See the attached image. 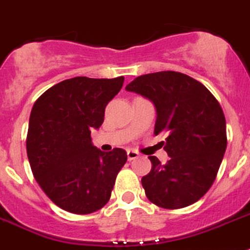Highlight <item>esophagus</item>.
<instances>
[{
	"mask_svg": "<svg viewBox=\"0 0 250 250\" xmlns=\"http://www.w3.org/2000/svg\"><path fill=\"white\" fill-rule=\"evenodd\" d=\"M127 157H128V161H133V159L138 158L139 153L136 152V150H133V149H128L127 150Z\"/></svg>",
	"mask_w": 250,
	"mask_h": 250,
	"instance_id": "34e87169",
	"label": "esophagus"
}]
</instances>
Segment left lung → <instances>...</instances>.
I'll use <instances>...</instances> for the list:
<instances>
[{
    "label": "left lung",
    "mask_w": 250,
    "mask_h": 250,
    "mask_svg": "<svg viewBox=\"0 0 250 250\" xmlns=\"http://www.w3.org/2000/svg\"><path fill=\"white\" fill-rule=\"evenodd\" d=\"M154 104V134H167L161 164L142 178L147 198L161 208L178 209L201 199L212 187L227 148L226 117L219 102L201 82L173 71L134 78L125 86Z\"/></svg>",
    "instance_id": "left-lung-1"
}]
</instances>
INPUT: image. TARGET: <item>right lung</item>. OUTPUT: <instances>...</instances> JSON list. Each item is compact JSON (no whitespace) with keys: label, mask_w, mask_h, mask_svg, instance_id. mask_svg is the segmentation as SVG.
<instances>
[{"label":"right lung","mask_w":250,"mask_h":250,"mask_svg":"<svg viewBox=\"0 0 250 250\" xmlns=\"http://www.w3.org/2000/svg\"><path fill=\"white\" fill-rule=\"evenodd\" d=\"M123 82L125 77H75L47 89L33 104L26 139L31 169L47 197L67 212L89 214L104 207L127 162L125 149L102 152L91 138Z\"/></svg>","instance_id":"add662e5"}]
</instances>
